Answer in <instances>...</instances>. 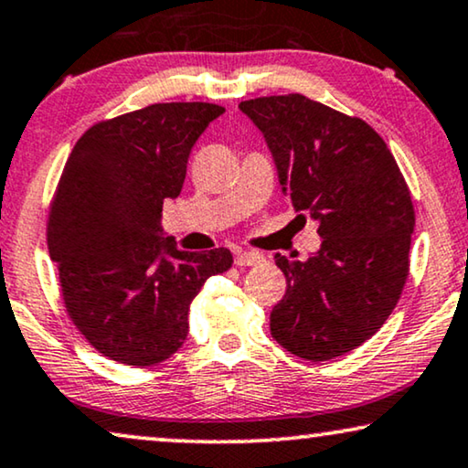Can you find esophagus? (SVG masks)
<instances>
[{"mask_svg": "<svg viewBox=\"0 0 468 468\" xmlns=\"http://www.w3.org/2000/svg\"><path fill=\"white\" fill-rule=\"evenodd\" d=\"M265 262V256L259 252H239L235 256V265L239 267H254V265H262Z\"/></svg>", "mask_w": 468, "mask_h": 468, "instance_id": "34e87169", "label": "esophagus"}]
</instances>
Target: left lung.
<instances>
[{"label": "left lung", "mask_w": 468, "mask_h": 468, "mask_svg": "<svg viewBox=\"0 0 468 468\" xmlns=\"http://www.w3.org/2000/svg\"><path fill=\"white\" fill-rule=\"evenodd\" d=\"M239 110L265 135L284 195L322 237L307 261L275 254L286 294L271 312L273 339L312 363L344 356L379 331L410 275L416 212L405 177L363 118L299 93Z\"/></svg>", "instance_id": "1"}]
</instances>
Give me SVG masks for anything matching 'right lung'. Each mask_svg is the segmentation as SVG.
<instances>
[{
    "label": "right lung",
    "instance_id": "add662e5",
    "mask_svg": "<svg viewBox=\"0 0 468 468\" xmlns=\"http://www.w3.org/2000/svg\"><path fill=\"white\" fill-rule=\"evenodd\" d=\"M225 108L153 103L101 121L76 142L48 214L65 309L97 352L150 367L180 350L188 309L227 248L184 252L163 237V201L180 195L195 142Z\"/></svg>",
    "mask_w": 468,
    "mask_h": 468
}]
</instances>
